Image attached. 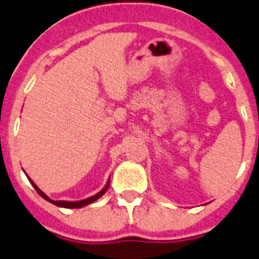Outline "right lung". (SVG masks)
Instances as JSON below:
<instances>
[{"label":"right lung","instance_id":"add662e5","mask_svg":"<svg viewBox=\"0 0 259 259\" xmlns=\"http://www.w3.org/2000/svg\"><path fill=\"white\" fill-rule=\"evenodd\" d=\"M24 173H25V171H24ZM25 174H26V173H25ZM26 177H28V176H26ZM28 179H29V182H30V183H31V186H33L34 188H35L36 192H38L39 196L43 197V198L46 199V201L51 202V203H53V205L58 206V207H63V208H80V207H83V206L90 205V203H93V202H95V201H97V199H99L100 197H102L103 194H104L105 192H107L108 187H109V183H110V177H109V179H108L107 184H105L104 188H103L102 191L98 192V193L94 194V196L88 197V198H85V199H81V201H53V199L49 198V197L47 196V194L44 193L43 191H40V189L38 188V186H36V184L34 183V182L31 181L30 178H29V177H28Z\"/></svg>","mask_w":259,"mask_h":259}]
</instances>
